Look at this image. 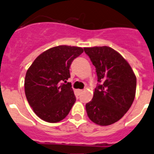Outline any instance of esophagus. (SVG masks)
I'll return each instance as SVG.
<instances>
[{
	"mask_svg": "<svg viewBox=\"0 0 154 154\" xmlns=\"http://www.w3.org/2000/svg\"><path fill=\"white\" fill-rule=\"evenodd\" d=\"M82 92H83V90H77V93H78L79 94H81Z\"/></svg>",
	"mask_w": 154,
	"mask_h": 154,
	"instance_id": "esophagus-1",
	"label": "esophagus"
}]
</instances>
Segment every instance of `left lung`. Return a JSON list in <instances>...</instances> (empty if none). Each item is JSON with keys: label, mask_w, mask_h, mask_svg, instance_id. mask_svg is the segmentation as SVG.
<instances>
[{"label": "left lung", "mask_w": 154, "mask_h": 154, "mask_svg": "<svg viewBox=\"0 0 154 154\" xmlns=\"http://www.w3.org/2000/svg\"><path fill=\"white\" fill-rule=\"evenodd\" d=\"M96 68L97 85L86 104L88 116L99 125L118 122L128 112L136 95V77L129 63L109 46L85 48Z\"/></svg>", "instance_id": "1"}]
</instances>
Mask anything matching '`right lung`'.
Segmentation results:
<instances>
[{"label": "right lung", "mask_w": 154, "mask_h": 154, "mask_svg": "<svg viewBox=\"0 0 154 154\" xmlns=\"http://www.w3.org/2000/svg\"><path fill=\"white\" fill-rule=\"evenodd\" d=\"M84 52L77 46L59 45L38 56L26 72L25 92L29 105L41 119L58 122L69 114L76 97L69 83V66Z\"/></svg>", "instance_id": "obj_1"}]
</instances>
